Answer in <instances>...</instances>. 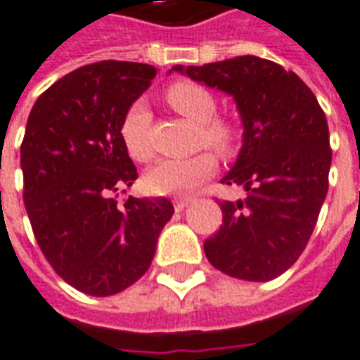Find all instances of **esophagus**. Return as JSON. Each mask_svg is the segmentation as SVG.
<instances>
[{
  "label": "esophagus",
  "instance_id": "esophagus-1",
  "mask_svg": "<svg viewBox=\"0 0 360 360\" xmlns=\"http://www.w3.org/2000/svg\"><path fill=\"white\" fill-rule=\"evenodd\" d=\"M188 202H191V198H175V200H173V206H175V210H177V212H181Z\"/></svg>",
  "mask_w": 360,
  "mask_h": 360
}]
</instances>
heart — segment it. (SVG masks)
Returning <instances> with one entry per match:
<instances>
[{"mask_svg":"<svg viewBox=\"0 0 360 360\" xmlns=\"http://www.w3.org/2000/svg\"><path fill=\"white\" fill-rule=\"evenodd\" d=\"M165 101L175 112L198 124V146H210L218 154L230 155L236 148L238 132L230 120L216 115V99L205 85L195 82H173L165 89ZM120 140L130 158L150 162L152 146V112L144 101H134L120 120ZM218 167L212 152H200L183 160H162L144 175V185L154 195H187L205 183Z\"/></svg>","mask_w":360,"mask_h":360,"instance_id":"obj_1","label":"heart"}]
</instances>
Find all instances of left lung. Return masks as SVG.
Segmentation results:
<instances>
[{
	"label": "left lung",
	"mask_w": 360,
	"mask_h": 360,
	"mask_svg": "<svg viewBox=\"0 0 360 360\" xmlns=\"http://www.w3.org/2000/svg\"><path fill=\"white\" fill-rule=\"evenodd\" d=\"M175 72L230 93L243 122L238 162L222 179L243 200H220L222 226L205 240L212 267L243 281H271L296 263L329 185V130L316 95L271 60L238 56Z\"/></svg>",
	"instance_id": "obj_1"
}]
</instances>
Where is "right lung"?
<instances>
[{
	"mask_svg": "<svg viewBox=\"0 0 360 360\" xmlns=\"http://www.w3.org/2000/svg\"><path fill=\"white\" fill-rule=\"evenodd\" d=\"M155 74L119 60L77 68L40 95L27 120L22 200L32 232L58 275L89 296L134 285L173 216L163 197L117 202L120 188L138 179L120 120Z\"/></svg>",
	"mask_w": 360,
	"mask_h": 360,
	"instance_id": "right-lung-1",
	"label": "right lung"
}]
</instances>
